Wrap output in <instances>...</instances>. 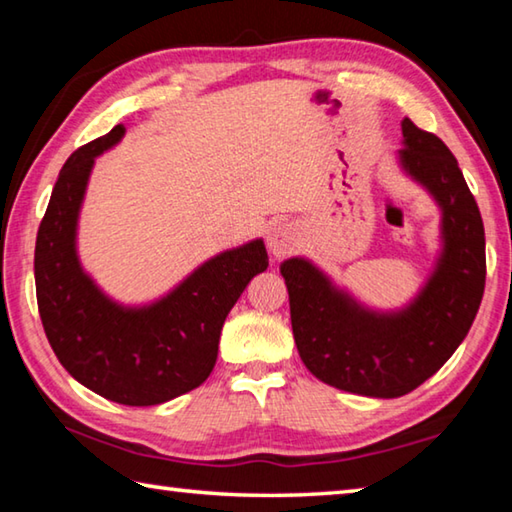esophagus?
<instances>
[{"mask_svg": "<svg viewBox=\"0 0 512 512\" xmlns=\"http://www.w3.org/2000/svg\"><path fill=\"white\" fill-rule=\"evenodd\" d=\"M268 250L275 259H282L291 255L298 246V232L291 223H273L268 228V237H266Z\"/></svg>", "mask_w": 512, "mask_h": 512, "instance_id": "obj_1", "label": "esophagus"}]
</instances>
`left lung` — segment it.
Returning <instances> with one entry per match:
<instances>
[{
  "mask_svg": "<svg viewBox=\"0 0 512 512\" xmlns=\"http://www.w3.org/2000/svg\"><path fill=\"white\" fill-rule=\"evenodd\" d=\"M402 171L440 207V253L409 305L366 307L305 257L280 264L291 327L311 375L341 391L402 397L443 368L470 332L485 287V232L463 171L433 133L402 121Z\"/></svg>",
  "mask_w": 512,
  "mask_h": 512,
  "instance_id": "left-lung-1",
  "label": "left lung"
}]
</instances>
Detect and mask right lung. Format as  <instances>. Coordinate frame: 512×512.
I'll return each mask as SVG.
<instances>
[{
	"label": "right lung",
	"instance_id": "add662e5",
	"mask_svg": "<svg viewBox=\"0 0 512 512\" xmlns=\"http://www.w3.org/2000/svg\"><path fill=\"white\" fill-rule=\"evenodd\" d=\"M124 133L119 124L69 155L38 228L33 268L42 327L69 375L110 402L153 406L210 377L225 316L266 271L268 255L262 239L223 250L149 305L106 296L81 266L76 232L94 158Z\"/></svg>",
	"mask_w": 512,
	"mask_h": 512
}]
</instances>
